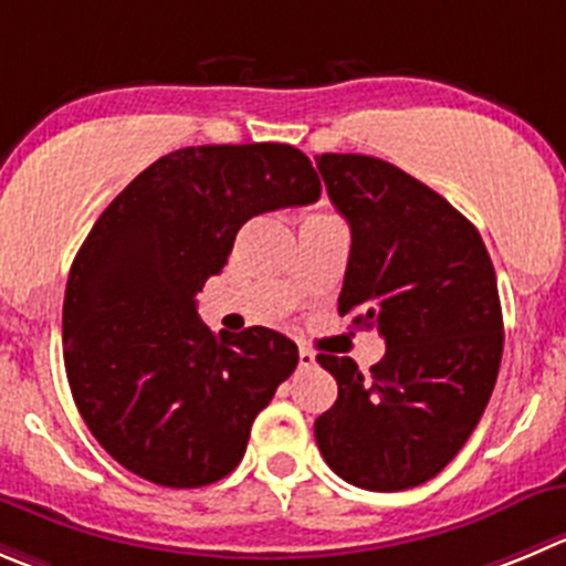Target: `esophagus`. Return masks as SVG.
I'll use <instances>...</instances> for the list:
<instances>
[{
    "label": "esophagus",
    "instance_id": "1",
    "mask_svg": "<svg viewBox=\"0 0 566 566\" xmlns=\"http://www.w3.org/2000/svg\"><path fill=\"white\" fill-rule=\"evenodd\" d=\"M314 364H316V355L311 353L308 347H300V367L308 369V367H314Z\"/></svg>",
    "mask_w": 566,
    "mask_h": 566
}]
</instances>
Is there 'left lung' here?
I'll return each instance as SVG.
<instances>
[{"label":"left lung","instance_id":"1","mask_svg":"<svg viewBox=\"0 0 566 566\" xmlns=\"http://www.w3.org/2000/svg\"><path fill=\"white\" fill-rule=\"evenodd\" d=\"M349 247L338 314L378 327L369 369L319 353L338 397L314 422L327 467L369 492L439 475L481 422L503 358L497 277L481 233L433 188L369 155H316Z\"/></svg>","mask_w":566,"mask_h":566}]
</instances>
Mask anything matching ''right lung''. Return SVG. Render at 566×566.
Returning <instances> with one entry per match:
<instances>
[{
	"instance_id": "1",
	"label": "right lung",
	"mask_w": 566,
	"mask_h": 566,
	"mask_svg": "<svg viewBox=\"0 0 566 566\" xmlns=\"http://www.w3.org/2000/svg\"><path fill=\"white\" fill-rule=\"evenodd\" d=\"M319 193L289 144H208L155 160L96 219L69 272L63 360L85 424L125 470L197 489L244 459L297 344L269 327L213 336L193 297L247 219Z\"/></svg>"
}]
</instances>
